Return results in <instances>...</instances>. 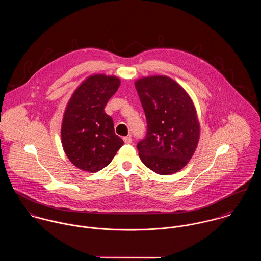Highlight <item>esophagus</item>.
Segmentation results:
<instances>
[{
  "label": "esophagus",
  "mask_w": 261,
  "mask_h": 261,
  "mask_svg": "<svg viewBox=\"0 0 261 261\" xmlns=\"http://www.w3.org/2000/svg\"><path fill=\"white\" fill-rule=\"evenodd\" d=\"M123 142H124V144H127V145H128V144L132 143V138L128 137V136H127V137H124V138H123Z\"/></svg>",
  "instance_id": "1"
}]
</instances>
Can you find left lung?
<instances>
[{"mask_svg": "<svg viewBox=\"0 0 261 261\" xmlns=\"http://www.w3.org/2000/svg\"><path fill=\"white\" fill-rule=\"evenodd\" d=\"M146 113L148 133L138 144L142 162L159 175H172L192 159L200 139V122L186 90L166 75L135 81Z\"/></svg>", "mask_w": 261, "mask_h": 261, "instance_id": "obj_1", "label": "left lung"}]
</instances>
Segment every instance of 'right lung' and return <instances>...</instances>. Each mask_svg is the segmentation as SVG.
I'll return each mask as SVG.
<instances>
[{
	"label": "right lung",
	"instance_id": "1",
	"mask_svg": "<svg viewBox=\"0 0 261 261\" xmlns=\"http://www.w3.org/2000/svg\"><path fill=\"white\" fill-rule=\"evenodd\" d=\"M120 85L114 75L86 77L67 102L61 123V143L76 168L95 173L106 168L123 145L115 135L105 107Z\"/></svg>",
	"mask_w": 261,
	"mask_h": 261
}]
</instances>
